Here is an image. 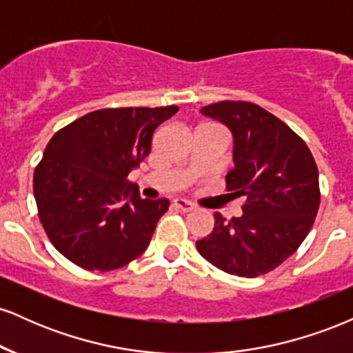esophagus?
<instances>
[{
    "label": "esophagus",
    "mask_w": 353,
    "mask_h": 353,
    "mask_svg": "<svg viewBox=\"0 0 353 353\" xmlns=\"http://www.w3.org/2000/svg\"><path fill=\"white\" fill-rule=\"evenodd\" d=\"M174 208L182 210V212H190V210L196 209V205L190 204V202L184 201V199H176V201H174Z\"/></svg>",
    "instance_id": "1"
}]
</instances>
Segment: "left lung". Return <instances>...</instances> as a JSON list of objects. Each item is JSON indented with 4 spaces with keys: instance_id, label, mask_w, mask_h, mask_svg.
<instances>
[{
    "instance_id": "8db88e82",
    "label": "left lung",
    "mask_w": 353,
    "mask_h": 353,
    "mask_svg": "<svg viewBox=\"0 0 353 353\" xmlns=\"http://www.w3.org/2000/svg\"><path fill=\"white\" fill-rule=\"evenodd\" d=\"M234 139V168L225 176L232 197H245L242 216L216 214L214 230L196 242L205 261L239 277H257L290 257L314 224L319 171L307 144L265 109L222 101L201 109Z\"/></svg>"
}]
</instances>
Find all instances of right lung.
<instances>
[{"instance_id":"right-lung-1","label":"right lung","mask_w":353,"mask_h":353,"mask_svg":"<svg viewBox=\"0 0 353 353\" xmlns=\"http://www.w3.org/2000/svg\"><path fill=\"white\" fill-rule=\"evenodd\" d=\"M177 111L101 109L52 136L34 171V199L52 245L72 264L108 272L148 249L169 201L141 199L128 174L149 156L157 125Z\"/></svg>"}]
</instances>
